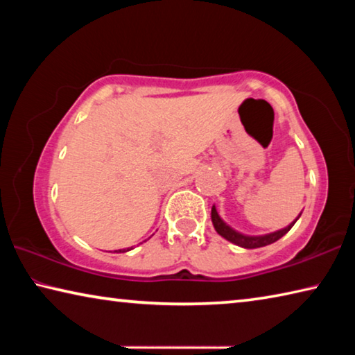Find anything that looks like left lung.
<instances>
[{"mask_svg": "<svg viewBox=\"0 0 355 355\" xmlns=\"http://www.w3.org/2000/svg\"><path fill=\"white\" fill-rule=\"evenodd\" d=\"M300 216V214H299ZM299 216L294 222H291L290 225L282 228V230H277L274 233H269V235H261V236H249V235H243V233H239L236 230H233L230 225H227L224 220L220 219V216L216 211V207L211 208V220H213V225L216 228V232L219 233L222 238H225L227 241H230L233 244L239 245V248H244V249H257V248H263V245H268V244H272L280 239L284 235H286L288 232L291 230V227L296 224V220L299 219Z\"/></svg>", "mask_w": 355, "mask_h": 355, "instance_id": "obj_1", "label": "left lung"}]
</instances>
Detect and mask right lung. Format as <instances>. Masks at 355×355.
<instances>
[{
  "instance_id": "right-lung-1",
  "label": "right lung",
  "mask_w": 355,
  "mask_h": 355,
  "mask_svg": "<svg viewBox=\"0 0 355 355\" xmlns=\"http://www.w3.org/2000/svg\"><path fill=\"white\" fill-rule=\"evenodd\" d=\"M128 250H131V249H119V250H114V252H117V254H122V252H128Z\"/></svg>"
}]
</instances>
